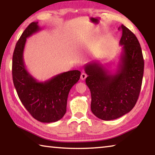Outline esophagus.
<instances>
[{"instance_id":"esophagus-1","label":"esophagus","mask_w":155,"mask_h":155,"mask_svg":"<svg viewBox=\"0 0 155 155\" xmlns=\"http://www.w3.org/2000/svg\"><path fill=\"white\" fill-rule=\"evenodd\" d=\"M86 78H87V74H86L85 73L83 72L82 74H81V79L83 81V80H85Z\"/></svg>"}]
</instances>
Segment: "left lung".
Wrapping results in <instances>:
<instances>
[{
  "mask_svg": "<svg viewBox=\"0 0 155 155\" xmlns=\"http://www.w3.org/2000/svg\"><path fill=\"white\" fill-rule=\"evenodd\" d=\"M120 28L122 48L115 71L100 61L84 66L88 76L85 82L91 92V110L103 120L119 118L130 112L137 103L142 83L144 61L140 42L124 25Z\"/></svg>",
  "mask_w": 155,
  "mask_h": 155,
  "instance_id": "obj_1",
  "label": "left lung"
}]
</instances>
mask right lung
I'll return each mask as SVG.
<instances>
[{"instance_id":"add662e5","label":"right lung","mask_w":155,"mask_h":155,"mask_svg":"<svg viewBox=\"0 0 155 155\" xmlns=\"http://www.w3.org/2000/svg\"><path fill=\"white\" fill-rule=\"evenodd\" d=\"M41 29L38 22H31L20 36L13 54L12 77L18 97L26 109L38 121L51 123L64 117L68 94L79 80L81 72L70 70L43 82L28 72L23 58L27 38Z\"/></svg>"}]
</instances>
